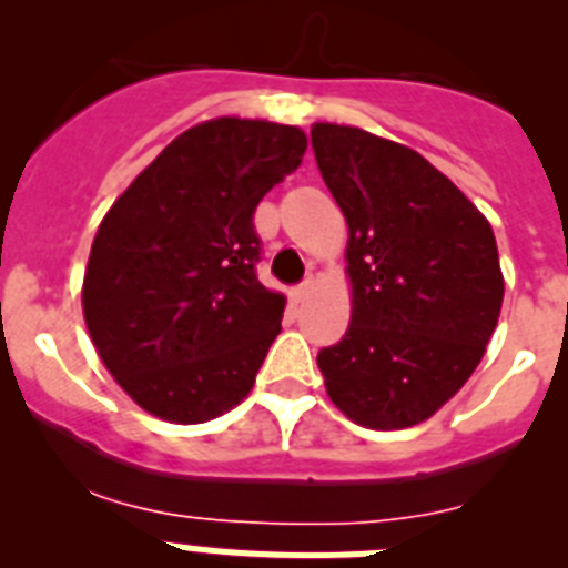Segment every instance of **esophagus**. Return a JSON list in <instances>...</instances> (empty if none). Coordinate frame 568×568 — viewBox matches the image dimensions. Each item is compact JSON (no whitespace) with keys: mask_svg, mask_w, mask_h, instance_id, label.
Returning <instances> with one entry per match:
<instances>
[{"mask_svg":"<svg viewBox=\"0 0 568 568\" xmlns=\"http://www.w3.org/2000/svg\"><path fill=\"white\" fill-rule=\"evenodd\" d=\"M313 290H315L313 278H307V281H304V284H301V287L293 290V301H304L310 293H313Z\"/></svg>","mask_w":568,"mask_h":568,"instance_id":"obj_1","label":"esophagus"}]
</instances>
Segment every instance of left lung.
I'll use <instances>...</instances> for the list:
<instances>
[{
  "mask_svg": "<svg viewBox=\"0 0 568 568\" xmlns=\"http://www.w3.org/2000/svg\"><path fill=\"white\" fill-rule=\"evenodd\" d=\"M321 175L346 219L353 315L318 353L327 395L366 429L433 418L480 364L504 304L491 224L406 144L315 122Z\"/></svg>",
  "mask_w": 568,
  "mask_h": 568,
  "instance_id": "8db88e82",
  "label": "left lung"
}]
</instances>
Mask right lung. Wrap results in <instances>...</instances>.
<instances>
[{
  "mask_svg": "<svg viewBox=\"0 0 568 568\" xmlns=\"http://www.w3.org/2000/svg\"><path fill=\"white\" fill-rule=\"evenodd\" d=\"M304 150L293 124L207 119L104 213L82 313L102 364L144 413L204 424L250 395L287 307L255 278L253 213Z\"/></svg>",
  "mask_w": 568,
  "mask_h": 568,
  "instance_id": "obj_1",
  "label": "right lung"
}]
</instances>
